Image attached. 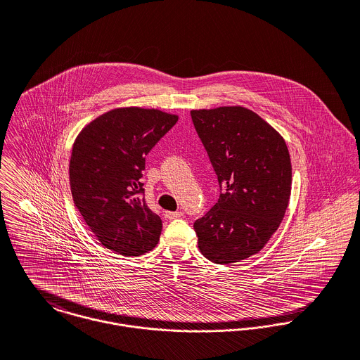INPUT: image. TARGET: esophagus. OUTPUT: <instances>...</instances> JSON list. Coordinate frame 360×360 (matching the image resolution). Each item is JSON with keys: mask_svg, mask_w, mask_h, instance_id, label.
Here are the masks:
<instances>
[{"mask_svg": "<svg viewBox=\"0 0 360 360\" xmlns=\"http://www.w3.org/2000/svg\"><path fill=\"white\" fill-rule=\"evenodd\" d=\"M183 216V212L181 210H177V212H165V217L169 219V220H173V219H179Z\"/></svg>", "mask_w": 360, "mask_h": 360, "instance_id": "obj_1", "label": "esophagus"}]
</instances>
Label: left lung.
Masks as SVG:
<instances>
[{
	"instance_id": "obj_1",
	"label": "left lung",
	"mask_w": 360,
	"mask_h": 360,
	"mask_svg": "<svg viewBox=\"0 0 360 360\" xmlns=\"http://www.w3.org/2000/svg\"><path fill=\"white\" fill-rule=\"evenodd\" d=\"M191 119L224 190L194 223L198 248L219 264L244 260L266 245L285 214L292 181L287 144L244 106L191 110Z\"/></svg>"
}]
</instances>
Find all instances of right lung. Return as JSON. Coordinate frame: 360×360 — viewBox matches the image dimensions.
Returning a JSON list of instances; mask_svg holds the SVG:
<instances>
[{
  "label": "right lung",
  "mask_w": 360,
  "mask_h": 360,
  "mask_svg": "<svg viewBox=\"0 0 360 360\" xmlns=\"http://www.w3.org/2000/svg\"><path fill=\"white\" fill-rule=\"evenodd\" d=\"M179 116L158 109L117 108L77 136L69 163L73 202L105 248L140 257L159 241L162 220L144 198L146 156Z\"/></svg>",
  "instance_id": "1"
}]
</instances>
